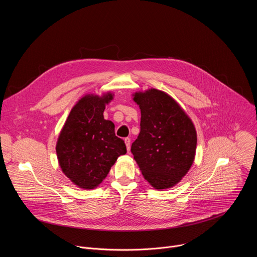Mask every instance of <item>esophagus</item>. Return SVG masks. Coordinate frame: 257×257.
I'll return each instance as SVG.
<instances>
[{
  "instance_id": "obj_1",
  "label": "esophagus",
  "mask_w": 257,
  "mask_h": 257,
  "mask_svg": "<svg viewBox=\"0 0 257 257\" xmlns=\"http://www.w3.org/2000/svg\"><path fill=\"white\" fill-rule=\"evenodd\" d=\"M124 141H125V144H126V148H127V152L129 153L130 152V142H131V140H130V138H125L124 139Z\"/></svg>"
}]
</instances>
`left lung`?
I'll use <instances>...</instances> for the list:
<instances>
[{"instance_id": "left-lung-1", "label": "left lung", "mask_w": 257, "mask_h": 257, "mask_svg": "<svg viewBox=\"0 0 257 257\" xmlns=\"http://www.w3.org/2000/svg\"><path fill=\"white\" fill-rule=\"evenodd\" d=\"M141 112L140 133L131 145L144 179L158 190L175 186L191 168L196 151L195 127L168 93L151 88L135 92Z\"/></svg>"}]
</instances>
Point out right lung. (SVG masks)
<instances>
[{"label": "right lung", "mask_w": 257, "mask_h": 257, "mask_svg": "<svg viewBox=\"0 0 257 257\" xmlns=\"http://www.w3.org/2000/svg\"><path fill=\"white\" fill-rule=\"evenodd\" d=\"M114 94H86L73 106L60 132L56 152L63 173L79 188L93 189L107 176L120 156L127 153L115 134L112 121L104 120L105 104Z\"/></svg>", "instance_id": "obj_1"}]
</instances>
